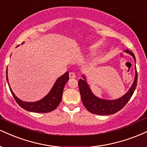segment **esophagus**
Here are the masks:
<instances>
[{
	"mask_svg": "<svg viewBox=\"0 0 147 147\" xmlns=\"http://www.w3.org/2000/svg\"><path fill=\"white\" fill-rule=\"evenodd\" d=\"M69 76L70 78H74L76 77L75 72H74V71L69 72Z\"/></svg>",
	"mask_w": 147,
	"mask_h": 147,
	"instance_id": "1",
	"label": "esophagus"
}]
</instances>
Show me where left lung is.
I'll list each match as a JSON object with an SVG mask.
<instances>
[{
	"instance_id": "8db88e82",
	"label": "left lung",
	"mask_w": 147,
	"mask_h": 147,
	"mask_svg": "<svg viewBox=\"0 0 147 147\" xmlns=\"http://www.w3.org/2000/svg\"><path fill=\"white\" fill-rule=\"evenodd\" d=\"M126 51L130 53L134 57L136 62V57L134 56V53L129 51V49L126 50ZM82 77L85 80L84 77ZM84 80H82V79L79 80L78 87L79 90H80L81 100H82V103H83L85 108L89 112L96 115H110L114 114L116 112L121 110L131 99L133 94H134V91H135L136 86H137L138 73L137 70H136L134 84H133L132 87L130 88L128 92L122 98L114 100H102L96 97L92 94L89 86L87 85V83Z\"/></svg>"
}]
</instances>
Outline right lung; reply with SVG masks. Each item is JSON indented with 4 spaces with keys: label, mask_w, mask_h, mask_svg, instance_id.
Segmentation results:
<instances>
[{
    "label": "right lung",
    "mask_w": 147,
    "mask_h": 147,
    "mask_svg": "<svg viewBox=\"0 0 147 147\" xmlns=\"http://www.w3.org/2000/svg\"><path fill=\"white\" fill-rule=\"evenodd\" d=\"M6 77L7 81L8 82L7 71H6ZM68 80L69 73L66 72V73L63 74L62 76H60L56 80L52 89L50 91V92L48 94L47 96L44 98H42L40 100L36 102H22L20 99H18L15 96V94L12 92L11 88L9 87H9L12 96H13V98L15 99L16 102L22 109L28 111L36 112V113H48V112L53 111L59 105L60 102L62 100L64 87H65V84H66V82Z\"/></svg>",
    "instance_id": "1"
}]
</instances>
